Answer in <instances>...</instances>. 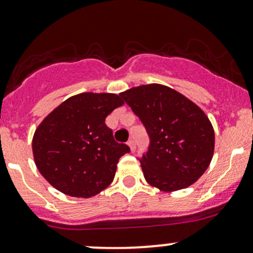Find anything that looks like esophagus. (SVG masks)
I'll list each match as a JSON object with an SVG mask.
<instances>
[{"label":"esophagus","instance_id":"34e87169","mask_svg":"<svg viewBox=\"0 0 253 253\" xmlns=\"http://www.w3.org/2000/svg\"><path fill=\"white\" fill-rule=\"evenodd\" d=\"M127 144H128L129 148H131V152H134V150H136V143H134V141L129 139V141L127 142Z\"/></svg>","mask_w":253,"mask_h":253}]
</instances>
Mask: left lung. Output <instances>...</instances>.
<instances>
[{
  "mask_svg": "<svg viewBox=\"0 0 253 253\" xmlns=\"http://www.w3.org/2000/svg\"><path fill=\"white\" fill-rule=\"evenodd\" d=\"M139 117L149 137L138 158L145 180L162 191L188 187L209 167L214 131L206 114L182 94L160 84L120 94Z\"/></svg>",
  "mask_w": 253,
  "mask_h": 253,
  "instance_id": "1",
  "label": "left lung"
}]
</instances>
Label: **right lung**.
<instances>
[{"label":"right lung","mask_w":253,"mask_h":253,"mask_svg":"<svg viewBox=\"0 0 253 253\" xmlns=\"http://www.w3.org/2000/svg\"><path fill=\"white\" fill-rule=\"evenodd\" d=\"M122 104L116 94H78L39 125L33 138L35 164L56 190L88 198L112 182L119 159L131 149L115 141L105 119Z\"/></svg>","instance_id":"obj_1"}]
</instances>
